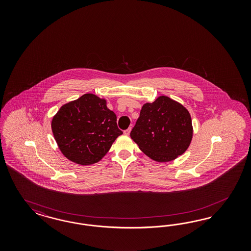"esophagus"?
<instances>
[{
	"label": "esophagus",
	"instance_id": "34e87169",
	"mask_svg": "<svg viewBox=\"0 0 251 251\" xmlns=\"http://www.w3.org/2000/svg\"><path fill=\"white\" fill-rule=\"evenodd\" d=\"M130 130H131V128H129V129H127L126 130H124V134H125V135H129V133H130Z\"/></svg>",
	"mask_w": 251,
	"mask_h": 251
}]
</instances>
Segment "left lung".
<instances>
[{
	"mask_svg": "<svg viewBox=\"0 0 251 251\" xmlns=\"http://www.w3.org/2000/svg\"><path fill=\"white\" fill-rule=\"evenodd\" d=\"M130 137L153 161H173L186 152L191 143L190 112L179 102L159 96L152 103L144 104Z\"/></svg>",
	"mask_w": 251,
	"mask_h": 251,
	"instance_id": "1",
	"label": "left lung"
}]
</instances>
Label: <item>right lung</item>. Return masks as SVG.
<instances>
[{
    "mask_svg": "<svg viewBox=\"0 0 251 251\" xmlns=\"http://www.w3.org/2000/svg\"><path fill=\"white\" fill-rule=\"evenodd\" d=\"M51 129L61 153L81 166L99 162L122 134L106 99L89 93L61 106L52 118Z\"/></svg>",
    "mask_w": 251,
    "mask_h": 251,
    "instance_id": "right-lung-1",
    "label": "right lung"
}]
</instances>
